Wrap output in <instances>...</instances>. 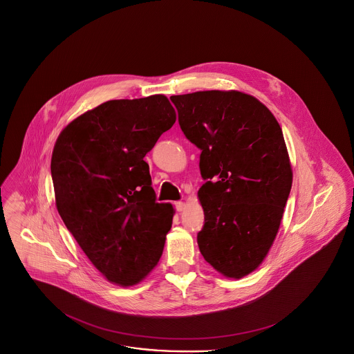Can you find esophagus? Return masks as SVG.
Returning a JSON list of instances; mask_svg holds the SVG:
<instances>
[{"label": "esophagus", "mask_w": 354, "mask_h": 354, "mask_svg": "<svg viewBox=\"0 0 354 354\" xmlns=\"http://www.w3.org/2000/svg\"><path fill=\"white\" fill-rule=\"evenodd\" d=\"M174 206H176L177 212H183L184 207H185V204L183 201H177V203H174Z\"/></svg>", "instance_id": "1"}]
</instances>
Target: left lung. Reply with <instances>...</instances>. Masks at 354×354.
I'll use <instances>...</instances> for the list:
<instances>
[{
	"instance_id": "8db88e82",
	"label": "left lung",
	"mask_w": 354,
	"mask_h": 354,
	"mask_svg": "<svg viewBox=\"0 0 354 354\" xmlns=\"http://www.w3.org/2000/svg\"><path fill=\"white\" fill-rule=\"evenodd\" d=\"M170 100L181 131L201 150L200 252L223 276L241 279L268 254L292 189L283 134L249 94L206 91Z\"/></svg>"
}]
</instances>
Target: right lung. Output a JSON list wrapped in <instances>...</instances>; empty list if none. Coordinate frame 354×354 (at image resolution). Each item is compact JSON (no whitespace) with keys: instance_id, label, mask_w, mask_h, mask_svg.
I'll return each instance as SVG.
<instances>
[{"instance_id":"obj_1","label":"right lung","mask_w":354,"mask_h":354,"mask_svg":"<svg viewBox=\"0 0 354 354\" xmlns=\"http://www.w3.org/2000/svg\"><path fill=\"white\" fill-rule=\"evenodd\" d=\"M174 122L162 94L112 100L57 138L50 164L57 210L113 283H138L161 259L174 209L156 201L144 157Z\"/></svg>"}]
</instances>
